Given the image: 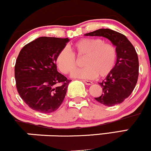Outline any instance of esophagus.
Masks as SVG:
<instances>
[{"instance_id":"1","label":"esophagus","mask_w":151,"mask_h":151,"mask_svg":"<svg viewBox=\"0 0 151 151\" xmlns=\"http://www.w3.org/2000/svg\"><path fill=\"white\" fill-rule=\"evenodd\" d=\"M83 82L84 83V84H86V85H91V84H93L92 81H89V80H82Z\"/></svg>"}]
</instances>
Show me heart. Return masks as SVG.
I'll return each instance as SVG.
<instances>
[{
  "label": "heart",
  "instance_id": "obj_1",
  "mask_svg": "<svg viewBox=\"0 0 151 151\" xmlns=\"http://www.w3.org/2000/svg\"><path fill=\"white\" fill-rule=\"evenodd\" d=\"M74 53L85 56L83 65L85 67L74 71L72 77L79 79H91L99 74L106 77L110 74L116 65L118 52L114 45L105 43L101 38H83L72 45ZM56 64L63 74H69L75 69V56L67 48L60 51L56 58Z\"/></svg>",
  "mask_w": 151,
  "mask_h": 151
}]
</instances>
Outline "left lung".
Masks as SVG:
<instances>
[{"instance_id":"8db88e82","label":"left lung","mask_w":151,"mask_h":151,"mask_svg":"<svg viewBox=\"0 0 151 151\" xmlns=\"http://www.w3.org/2000/svg\"><path fill=\"white\" fill-rule=\"evenodd\" d=\"M84 35L106 37L116 47V65L111 73L99 83L103 93L95 99L108 106L122 103L132 93L138 81L139 63L134 47L124 35L111 29H99Z\"/></svg>"}]
</instances>
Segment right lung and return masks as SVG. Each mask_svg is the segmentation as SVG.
Segmentation results:
<instances>
[{
  "label": "right lung",
  "instance_id": "1",
  "mask_svg": "<svg viewBox=\"0 0 151 151\" xmlns=\"http://www.w3.org/2000/svg\"><path fill=\"white\" fill-rule=\"evenodd\" d=\"M69 41L67 37H40L20 50L15 66L16 87L33 110L51 113L63 102L71 80L58 72L56 58Z\"/></svg>",
  "mask_w": 151,
  "mask_h": 151
}]
</instances>
